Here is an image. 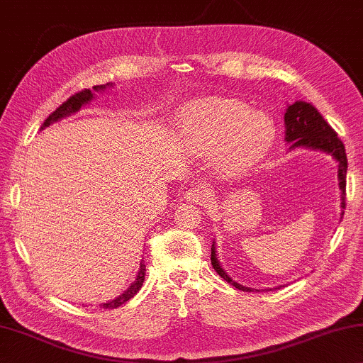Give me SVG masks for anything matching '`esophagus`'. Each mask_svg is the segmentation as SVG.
I'll return each mask as SVG.
<instances>
[{
  "instance_id": "obj_1",
  "label": "esophagus",
  "mask_w": 363,
  "mask_h": 363,
  "mask_svg": "<svg viewBox=\"0 0 363 363\" xmlns=\"http://www.w3.org/2000/svg\"><path fill=\"white\" fill-rule=\"evenodd\" d=\"M184 199L191 203L205 206L211 200V192H210V189H206V187H192L191 191L186 192V197Z\"/></svg>"
}]
</instances>
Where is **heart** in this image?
<instances>
[{
  "mask_svg": "<svg viewBox=\"0 0 363 363\" xmlns=\"http://www.w3.org/2000/svg\"><path fill=\"white\" fill-rule=\"evenodd\" d=\"M179 135L200 155L216 153L221 168L242 172L267 157L276 139V124L264 111H250L242 101L202 99L181 109Z\"/></svg>",
  "mask_w": 363,
  "mask_h": 363,
  "instance_id": "heart-1",
  "label": "heart"
}]
</instances>
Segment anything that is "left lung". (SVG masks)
Instances as JSON below:
<instances>
[{
	"instance_id": "obj_1",
	"label": "left lung",
	"mask_w": 363,
	"mask_h": 363,
	"mask_svg": "<svg viewBox=\"0 0 363 363\" xmlns=\"http://www.w3.org/2000/svg\"><path fill=\"white\" fill-rule=\"evenodd\" d=\"M284 140L289 143V150L296 148H308V150L323 152L337 163V182L341 189V220L346 208V174H347V157L344 143L325 118L321 116L312 103L297 100L292 105H287L284 113ZM339 220V221H341ZM211 264L216 273L231 283L240 291H254L252 287L242 286L226 273L216 257V242L211 244Z\"/></svg>"
}]
</instances>
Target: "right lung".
<instances>
[{
	"instance_id": "obj_1",
	"label": "right lung",
	"mask_w": 363,
	"mask_h": 363,
	"mask_svg": "<svg viewBox=\"0 0 363 363\" xmlns=\"http://www.w3.org/2000/svg\"><path fill=\"white\" fill-rule=\"evenodd\" d=\"M113 84L108 82V84H103V85H95L94 90L90 89H85L82 91H79V94H76L74 96H71L67 101L62 103V105L56 109V111H53L50 114V116L45 119V123L42 128H40V130L45 129V128H50L51 124L53 123H57V121L65 119L67 116H71V114L77 113L80 108H82L84 105H89V103L95 99V94L96 91H105L108 89H111ZM143 279H145V263H143V260H140V267H139V272H137L135 274V279L134 283H130V286L125 289L123 294L118 296L116 298H113V301H108L105 303H100V307L103 308H118L123 306V303H125L129 301V298L134 297L137 292L140 291V287L143 284Z\"/></svg>"
}]
</instances>
